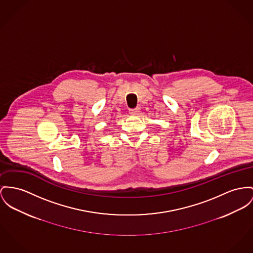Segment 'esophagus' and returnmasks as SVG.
Segmentation results:
<instances>
[{"instance_id": "obj_1", "label": "esophagus", "mask_w": 253, "mask_h": 253, "mask_svg": "<svg viewBox=\"0 0 253 253\" xmlns=\"http://www.w3.org/2000/svg\"><path fill=\"white\" fill-rule=\"evenodd\" d=\"M139 110H140V108H139V107H135V108H130V109H129V113H130V114H132V115H136V114H138Z\"/></svg>"}]
</instances>
